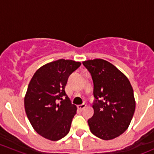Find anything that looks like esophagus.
Returning <instances> with one entry per match:
<instances>
[{
  "label": "esophagus",
  "mask_w": 154,
  "mask_h": 154,
  "mask_svg": "<svg viewBox=\"0 0 154 154\" xmlns=\"http://www.w3.org/2000/svg\"><path fill=\"white\" fill-rule=\"evenodd\" d=\"M77 107H78L79 109H81L82 110V109H83L86 108V105L85 104V103H83V104H81V105H79V106H77Z\"/></svg>",
  "instance_id": "1"
}]
</instances>
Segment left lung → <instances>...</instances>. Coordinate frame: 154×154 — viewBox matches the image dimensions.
Wrapping results in <instances>:
<instances>
[{"label": "left lung", "mask_w": 154, "mask_h": 154, "mask_svg": "<svg viewBox=\"0 0 154 154\" xmlns=\"http://www.w3.org/2000/svg\"><path fill=\"white\" fill-rule=\"evenodd\" d=\"M94 82V115L88 120L90 131L111 140L128 128L136 109L133 89L128 78L112 63L102 59L83 62Z\"/></svg>", "instance_id": "left-lung-1"}]
</instances>
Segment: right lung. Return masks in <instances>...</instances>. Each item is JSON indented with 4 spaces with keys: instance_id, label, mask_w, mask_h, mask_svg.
<instances>
[{
    "instance_id": "obj_1",
    "label": "right lung",
    "mask_w": 154,
    "mask_h": 154,
    "mask_svg": "<svg viewBox=\"0 0 154 154\" xmlns=\"http://www.w3.org/2000/svg\"><path fill=\"white\" fill-rule=\"evenodd\" d=\"M80 65L63 59L48 63L29 81L24 96L26 114L35 131L48 140L58 141L69 132L77 106L71 103L65 87L70 74Z\"/></svg>"
}]
</instances>
